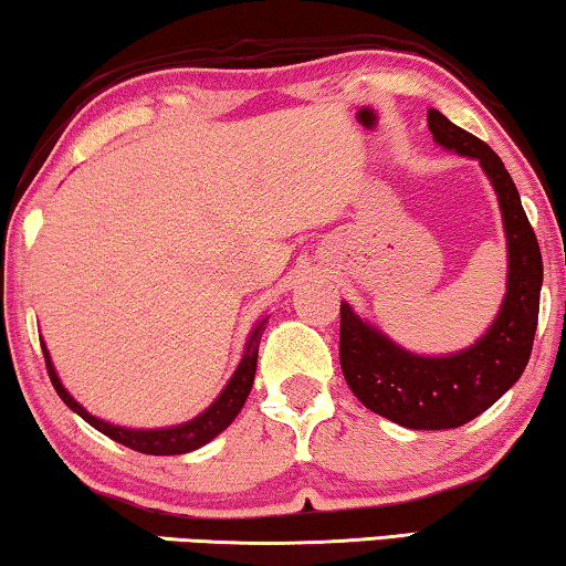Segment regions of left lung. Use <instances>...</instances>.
<instances>
[{
	"instance_id": "8db88e82",
	"label": "left lung",
	"mask_w": 566,
	"mask_h": 566,
	"mask_svg": "<svg viewBox=\"0 0 566 566\" xmlns=\"http://www.w3.org/2000/svg\"><path fill=\"white\" fill-rule=\"evenodd\" d=\"M433 143L480 163L497 193L507 244L501 308L482 337L452 355H416L342 301L339 363L359 403L406 429H457L488 411L526 370L544 283L542 250L503 160L444 114L429 109Z\"/></svg>"
}]
</instances>
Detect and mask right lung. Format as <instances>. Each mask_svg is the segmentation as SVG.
<instances>
[{"label": "right lung", "mask_w": 566, "mask_h": 566, "mask_svg": "<svg viewBox=\"0 0 566 566\" xmlns=\"http://www.w3.org/2000/svg\"><path fill=\"white\" fill-rule=\"evenodd\" d=\"M265 324H268V316L260 318V322L255 324V329H252L248 344H244L240 365H237L234 375L224 385V390L214 398V403H211L207 411L193 416L191 421L178 423V426H166V429H127V426L96 419V416L88 413L86 408L81 406L78 400L63 388L59 373H55V367L51 363V352H48L45 342H40V344H43L48 375H51L53 388L73 413H78L81 419H84L86 423H92L96 431L104 433V437L117 441V444H125V447L135 449V452H143V454L168 457V454L193 452V449L209 444L211 439L219 437V433H222L227 426L237 419V413L242 411L244 400H248V396H250L252 382H255L258 344H260V337H263V332H265Z\"/></svg>", "instance_id": "1"}]
</instances>
